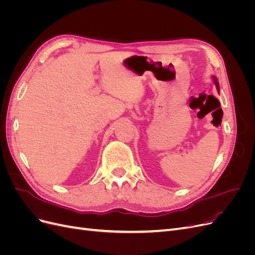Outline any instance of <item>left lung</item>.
<instances>
[{
  "mask_svg": "<svg viewBox=\"0 0 255 255\" xmlns=\"http://www.w3.org/2000/svg\"><path fill=\"white\" fill-rule=\"evenodd\" d=\"M214 80H215V84H216V85H217V90H219V84H218L217 80H216V79H214Z\"/></svg>",
  "mask_w": 255,
  "mask_h": 255,
  "instance_id": "obj_1",
  "label": "left lung"
}]
</instances>
